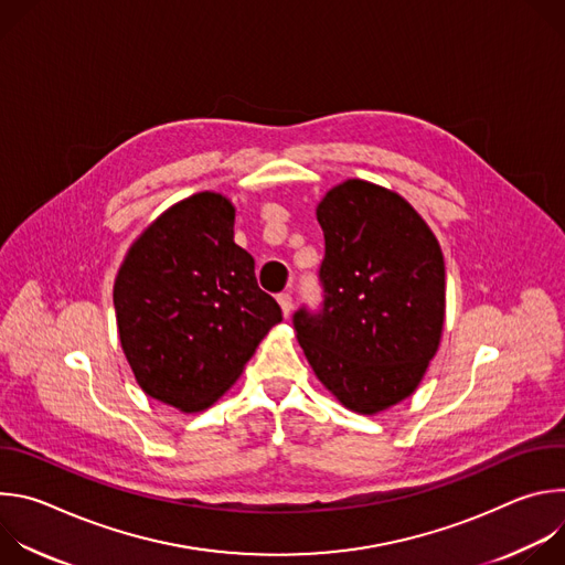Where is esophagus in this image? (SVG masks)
Here are the masks:
<instances>
[{"mask_svg": "<svg viewBox=\"0 0 565 565\" xmlns=\"http://www.w3.org/2000/svg\"><path fill=\"white\" fill-rule=\"evenodd\" d=\"M277 301H279V306H281L284 317H288V315L292 312V297H290L288 292H281V295L277 297Z\"/></svg>", "mask_w": 565, "mask_h": 565, "instance_id": "esophagus-1", "label": "esophagus"}]
</instances>
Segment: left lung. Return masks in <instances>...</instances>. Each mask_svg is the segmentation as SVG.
I'll list each match as a JSON object with an SVG mask.
<instances>
[{"label": "left lung", "mask_w": 565, "mask_h": 565, "mask_svg": "<svg viewBox=\"0 0 565 565\" xmlns=\"http://www.w3.org/2000/svg\"><path fill=\"white\" fill-rule=\"evenodd\" d=\"M327 255L324 308L295 312L297 340L317 380L362 416L409 397L445 324V262L414 205L349 179L317 203Z\"/></svg>", "instance_id": "left-lung-1"}]
</instances>
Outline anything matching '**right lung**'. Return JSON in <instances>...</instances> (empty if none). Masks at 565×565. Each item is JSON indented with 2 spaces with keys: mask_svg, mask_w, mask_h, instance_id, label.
Here are the masks:
<instances>
[{
  "mask_svg": "<svg viewBox=\"0 0 565 565\" xmlns=\"http://www.w3.org/2000/svg\"><path fill=\"white\" fill-rule=\"evenodd\" d=\"M114 306L138 386L183 414L212 407L281 321L255 259L234 244V205L218 192L174 203L140 232Z\"/></svg>",
  "mask_w": 565,
  "mask_h": 565,
  "instance_id": "right-lung-1",
  "label": "right lung"
}]
</instances>
